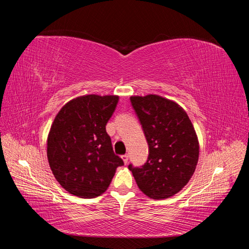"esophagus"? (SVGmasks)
<instances>
[{
	"instance_id": "1",
	"label": "esophagus",
	"mask_w": 249,
	"mask_h": 249,
	"mask_svg": "<svg viewBox=\"0 0 249 249\" xmlns=\"http://www.w3.org/2000/svg\"><path fill=\"white\" fill-rule=\"evenodd\" d=\"M122 158H123V160H124V164H127V161H129V155L125 154V155L122 156Z\"/></svg>"
}]
</instances>
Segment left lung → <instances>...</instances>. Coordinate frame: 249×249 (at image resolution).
Segmentation results:
<instances>
[{
	"label": "left lung",
	"instance_id": "1",
	"mask_svg": "<svg viewBox=\"0 0 249 249\" xmlns=\"http://www.w3.org/2000/svg\"><path fill=\"white\" fill-rule=\"evenodd\" d=\"M148 144L147 161L129 165L139 189L153 199L168 198L189 182L196 168L199 144L185 110L156 94L131 96Z\"/></svg>",
	"mask_w": 249,
	"mask_h": 249
}]
</instances>
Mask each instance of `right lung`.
I'll return each mask as SVG.
<instances>
[{"label": "right lung", "mask_w": 249, "mask_h": 249, "mask_svg": "<svg viewBox=\"0 0 249 249\" xmlns=\"http://www.w3.org/2000/svg\"><path fill=\"white\" fill-rule=\"evenodd\" d=\"M117 103V95H84L65 104L56 115L48 136V160L58 183L71 194L100 196L124 165L106 132Z\"/></svg>", "instance_id": "add662e5"}]
</instances>
